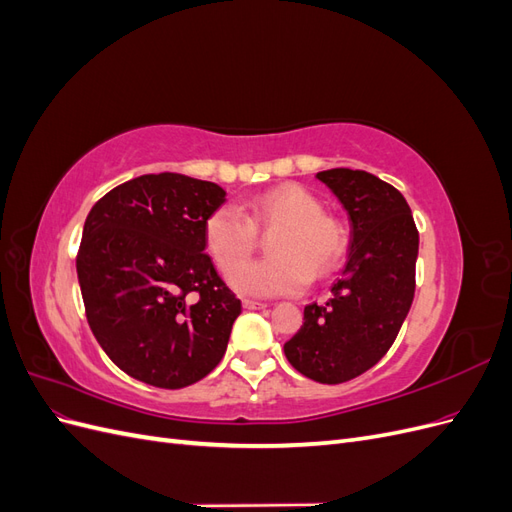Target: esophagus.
Wrapping results in <instances>:
<instances>
[{
    "label": "esophagus",
    "instance_id": "obj_1",
    "mask_svg": "<svg viewBox=\"0 0 512 512\" xmlns=\"http://www.w3.org/2000/svg\"><path fill=\"white\" fill-rule=\"evenodd\" d=\"M243 307L245 309H262V307H267V305L262 303V301H254V299H243Z\"/></svg>",
    "mask_w": 512,
    "mask_h": 512
}]
</instances>
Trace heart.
<instances>
[{
    "instance_id": "obj_1",
    "label": "heart",
    "mask_w": 512,
    "mask_h": 512,
    "mask_svg": "<svg viewBox=\"0 0 512 512\" xmlns=\"http://www.w3.org/2000/svg\"><path fill=\"white\" fill-rule=\"evenodd\" d=\"M245 214L222 205L203 224L205 250L230 284L250 297H284L307 288L309 277L324 280L346 256V232L335 218L322 213L320 200L303 185L286 183L254 196ZM273 229L269 259L242 266L251 253L256 231ZM242 267L239 268L238 265Z\"/></svg>"
}]
</instances>
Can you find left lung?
<instances>
[{
	"mask_svg": "<svg viewBox=\"0 0 512 512\" xmlns=\"http://www.w3.org/2000/svg\"><path fill=\"white\" fill-rule=\"evenodd\" d=\"M316 177L348 211L350 252L331 299L305 307L284 352L303 376L342 384L389 352L410 312L418 230L406 198L376 175L331 168Z\"/></svg>",
	"mask_w": 512,
	"mask_h": 512,
	"instance_id": "1",
	"label": "left lung"
}]
</instances>
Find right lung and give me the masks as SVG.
Segmentation results:
<instances>
[{"label": "right lung", "mask_w": 512, "mask_h": 512, "mask_svg": "<svg viewBox=\"0 0 512 512\" xmlns=\"http://www.w3.org/2000/svg\"><path fill=\"white\" fill-rule=\"evenodd\" d=\"M218 183L177 173L117 185L91 207L76 256L98 344L128 376L183 389L222 361L241 301L205 254Z\"/></svg>", "instance_id": "add662e5"}]
</instances>
